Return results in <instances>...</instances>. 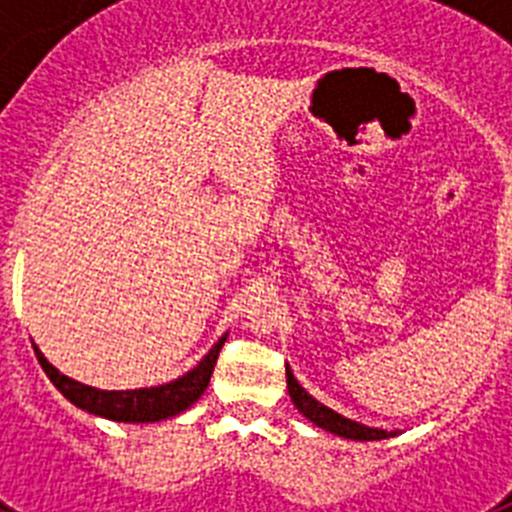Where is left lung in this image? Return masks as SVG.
<instances>
[{
    "label": "left lung",
    "mask_w": 512,
    "mask_h": 512,
    "mask_svg": "<svg viewBox=\"0 0 512 512\" xmlns=\"http://www.w3.org/2000/svg\"><path fill=\"white\" fill-rule=\"evenodd\" d=\"M287 390H289V397H292V402H295V408L300 410L307 420H312L318 428L336 433V436L351 438V441H379V438L395 436V433L377 431V428H366V425L354 423V420L343 418V415L325 408L323 402H318L315 397L307 395V392L302 390L300 382L295 379V374L289 372V366H287Z\"/></svg>",
    "instance_id": "obj_1"
}]
</instances>
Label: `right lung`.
<instances>
[{"mask_svg": "<svg viewBox=\"0 0 512 512\" xmlns=\"http://www.w3.org/2000/svg\"><path fill=\"white\" fill-rule=\"evenodd\" d=\"M225 336L212 346L210 354L194 366L192 372H187L184 377L174 379L169 384H161V387H151V390H128V392H104L87 387V384H79L74 379L63 377L58 369H53L45 356L35 348V356H38L43 372L48 374L56 390L61 392L66 400H71L76 408L87 410V413L102 415V418L120 420V423H156V420L171 418V415H179L182 410H187L189 405L200 400L202 392L207 390L210 384L212 369L217 364V354L223 348Z\"/></svg>", "mask_w": 512, "mask_h": 512, "instance_id": "add662e5", "label": "right lung"}]
</instances>
